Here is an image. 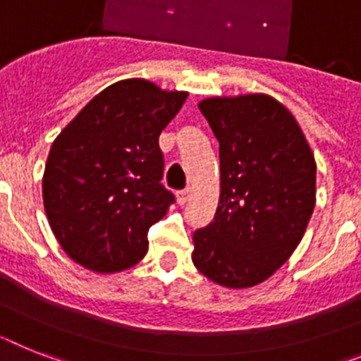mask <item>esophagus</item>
<instances>
[{
    "mask_svg": "<svg viewBox=\"0 0 361 361\" xmlns=\"http://www.w3.org/2000/svg\"><path fill=\"white\" fill-rule=\"evenodd\" d=\"M189 198H190V189L180 190V192L176 195V200H178V204L180 205H185L187 202H189Z\"/></svg>",
    "mask_w": 361,
    "mask_h": 361,
    "instance_id": "esophagus-1",
    "label": "esophagus"
}]
</instances>
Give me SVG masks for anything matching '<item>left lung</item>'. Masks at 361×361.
<instances>
[{
	"instance_id": "1",
	"label": "left lung",
	"mask_w": 361,
	"mask_h": 361,
	"mask_svg": "<svg viewBox=\"0 0 361 361\" xmlns=\"http://www.w3.org/2000/svg\"><path fill=\"white\" fill-rule=\"evenodd\" d=\"M220 143V202L192 235V262L226 288H250L290 259L316 205V159L298 121L274 97L200 102Z\"/></svg>"
}]
</instances>
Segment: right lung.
I'll return each instance as SVG.
<instances>
[{
	"label": "right lung",
	"mask_w": 361,
	"mask_h": 361,
	"mask_svg": "<svg viewBox=\"0 0 361 361\" xmlns=\"http://www.w3.org/2000/svg\"><path fill=\"white\" fill-rule=\"evenodd\" d=\"M145 78L121 80L53 141L42 192L54 237L84 268L115 274L147 255L148 229L174 204L161 185L159 134L185 102Z\"/></svg>",
	"instance_id": "obj_1"
}]
</instances>
